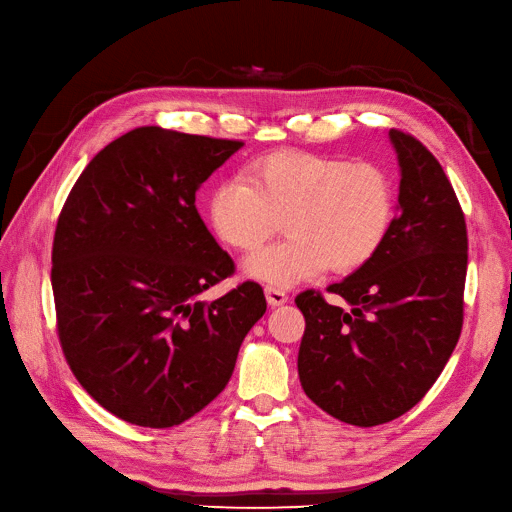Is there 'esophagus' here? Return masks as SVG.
I'll return each instance as SVG.
<instances>
[{
	"mask_svg": "<svg viewBox=\"0 0 512 512\" xmlns=\"http://www.w3.org/2000/svg\"><path fill=\"white\" fill-rule=\"evenodd\" d=\"M265 297L269 301L271 307H277V305H284L288 301V294L282 290V288H275V286H267L265 288Z\"/></svg>",
	"mask_w": 512,
	"mask_h": 512,
	"instance_id": "34e87169",
	"label": "esophagus"
}]
</instances>
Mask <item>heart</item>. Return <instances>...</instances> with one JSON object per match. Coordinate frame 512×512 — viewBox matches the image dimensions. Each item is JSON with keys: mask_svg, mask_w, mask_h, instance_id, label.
Segmentation results:
<instances>
[{"mask_svg": "<svg viewBox=\"0 0 512 512\" xmlns=\"http://www.w3.org/2000/svg\"><path fill=\"white\" fill-rule=\"evenodd\" d=\"M395 215V188L386 170L367 160L275 151L245 168V179L220 183L209 220L220 241L254 254L282 230L290 235L254 256V280L292 286L324 269L350 273L378 254Z\"/></svg>", "mask_w": 512, "mask_h": 512, "instance_id": "1", "label": "heart"}]
</instances>
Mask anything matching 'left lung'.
Masks as SVG:
<instances>
[{"label": "left lung", "instance_id": "8db88e82", "mask_svg": "<svg viewBox=\"0 0 512 512\" xmlns=\"http://www.w3.org/2000/svg\"><path fill=\"white\" fill-rule=\"evenodd\" d=\"M401 168L399 213L378 254L327 290L297 294L305 316L299 380L318 408L374 427L406 414L438 380L459 342L468 271L466 218L433 153L389 132Z\"/></svg>", "mask_w": 512, "mask_h": 512}]
</instances>
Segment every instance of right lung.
Returning <instances> with one entry per match:
<instances>
[{"mask_svg":"<svg viewBox=\"0 0 512 512\" xmlns=\"http://www.w3.org/2000/svg\"><path fill=\"white\" fill-rule=\"evenodd\" d=\"M241 147L136 128L85 166L59 213V344L83 389L121 421L166 429L209 406L267 312L256 282L200 299L235 262L200 220L196 190Z\"/></svg>","mask_w":512,"mask_h":512,"instance_id":"1","label":"right lung"}]
</instances>
